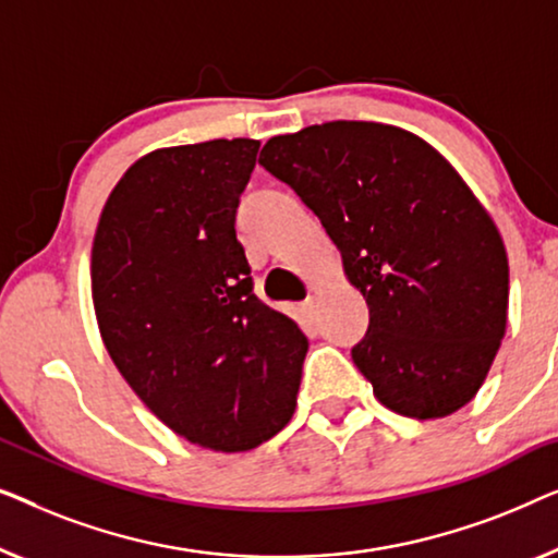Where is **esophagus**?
Returning a JSON list of instances; mask_svg holds the SVG:
<instances>
[{"mask_svg": "<svg viewBox=\"0 0 558 558\" xmlns=\"http://www.w3.org/2000/svg\"><path fill=\"white\" fill-rule=\"evenodd\" d=\"M301 311H303L308 318H313V313H316V301H313V298L308 295V298H305V301L301 303Z\"/></svg>", "mask_w": 558, "mask_h": 558, "instance_id": "esophagus-1", "label": "esophagus"}]
</instances>
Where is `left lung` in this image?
<instances>
[{"label":"left lung","mask_w":558,"mask_h":558,"mask_svg":"<svg viewBox=\"0 0 558 558\" xmlns=\"http://www.w3.org/2000/svg\"><path fill=\"white\" fill-rule=\"evenodd\" d=\"M260 163L320 219L366 298L351 359L374 397L414 420L468 404L506 333L508 257L458 171L414 133L372 121L276 136Z\"/></svg>","instance_id":"obj_1"}]
</instances>
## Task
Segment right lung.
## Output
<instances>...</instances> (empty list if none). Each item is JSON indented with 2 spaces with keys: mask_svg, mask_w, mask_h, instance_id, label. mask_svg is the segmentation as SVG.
<instances>
[{
  "mask_svg": "<svg viewBox=\"0 0 558 558\" xmlns=\"http://www.w3.org/2000/svg\"><path fill=\"white\" fill-rule=\"evenodd\" d=\"M260 141L146 154L108 197L90 286L116 368L169 429L253 450L293 417L308 339L253 293L234 232Z\"/></svg>",
  "mask_w": 558,
  "mask_h": 558,
  "instance_id": "right-lung-1",
  "label": "right lung"
}]
</instances>
